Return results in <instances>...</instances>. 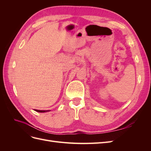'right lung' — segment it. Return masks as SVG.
<instances>
[{"label":"right lung","mask_w":151,"mask_h":151,"mask_svg":"<svg viewBox=\"0 0 151 151\" xmlns=\"http://www.w3.org/2000/svg\"><path fill=\"white\" fill-rule=\"evenodd\" d=\"M35 110L37 112H40V113H43V112H47V111H45V110H38V109H35Z\"/></svg>","instance_id":"1"}]
</instances>
